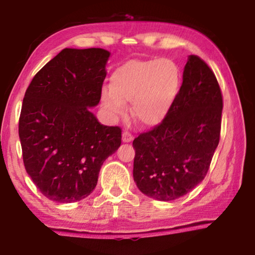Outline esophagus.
I'll list each match as a JSON object with an SVG mask.
<instances>
[{
	"label": "esophagus",
	"instance_id": "obj_1",
	"mask_svg": "<svg viewBox=\"0 0 255 255\" xmlns=\"http://www.w3.org/2000/svg\"><path fill=\"white\" fill-rule=\"evenodd\" d=\"M132 140H133V136L129 131L125 130L123 132V141H124V143H130V141H132Z\"/></svg>",
	"mask_w": 255,
	"mask_h": 255
}]
</instances>
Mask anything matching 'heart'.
<instances>
[{
  "label": "heart",
  "mask_w": 255,
  "mask_h": 255,
  "mask_svg": "<svg viewBox=\"0 0 255 255\" xmlns=\"http://www.w3.org/2000/svg\"><path fill=\"white\" fill-rule=\"evenodd\" d=\"M110 88L101 93L102 105L115 117L125 115L130 101V114L145 127L161 124L173 107L181 88V74L172 59L129 60L110 77Z\"/></svg>",
  "instance_id": "1"
}]
</instances>
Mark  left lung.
Returning a JSON list of instances; mask_svg holds the SVG:
<instances>
[{"instance_id":"1","label":"left lung","mask_w":255,"mask_h":255,"mask_svg":"<svg viewBox=\"0 0 255 255\" xmlns=\"http://www.w3.org/2000/svg\"><path fill=\"white\" fill-rule=\"evenodd\" d=\"M223 96L210 67L196 55L184 66L178 98L167 117L132 141L133 180L161 201L187 195L205 179L221 137Z\"/></svg>"}]
</instances>
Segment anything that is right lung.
<instances>
[{
	"instance_id": "right-lung-1",
	"label": "right lung",
	"mask_w": 255,
	"mask_h": 255,
	"mask_svg": "<svg viewBox=\"0 0 255 255\" xmlns=\"http://www.w3.org/2000/svg\"><path fill=\"white\" fill-rule=\"evenodd\" d=\"M110 53L65 48L25 91L19 137L25 171L48 199L70 204L96 188L103 162L122 144V129L103 126L90 108L101 99Z\"/></svg>"
}]
</instances>
